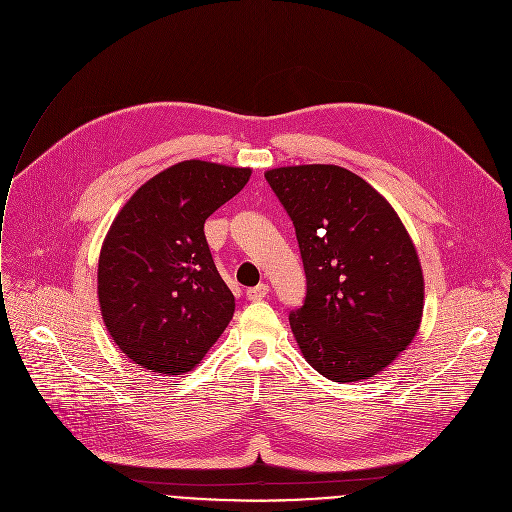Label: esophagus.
<instances>
[{
  "mask_svg": "<svg viewBox=\"0 0 512 512\" xmlns=\"http://www.w3.org/2000/svg\"><path fill=\"white\" fill-rule=\"evenodd\" d=\"M268 292H270V286H268V284H258V286H254V288H248V290H246V296H248V300H262Z\"/></svg>",
  "mask_w": 512,
  "mask_h": 512,
  "instance_id": "esophagus-1",
  "label": "esophagus"
}]
</instances>
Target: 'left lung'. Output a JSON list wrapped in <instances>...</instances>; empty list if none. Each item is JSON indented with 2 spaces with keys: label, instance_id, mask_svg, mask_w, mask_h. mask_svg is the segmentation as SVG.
Instances as JSON below:
<instances>
[{
  "label": "left lung",
  "instance_id": "obj_1",
  "mask_svg": "<svg viewBox=\"0 0 512 512\" xmlns=\"http://www.w3.org/2000/svg\"><path fill=\"white\" fill-rule=\"evenodd\" d=\"M288 212L306 298L288 315L302 357L339 383L371 379L412 345L424 315V272L391 203L339 165L264 173Z\"/></svg>",
  "mask_w": 512,
  "mask_h": 512
}]
</instances>
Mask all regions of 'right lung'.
<instances>
[{"label":"right lung","instance_id":"right-lung-1","mask_svg":"<svg viewBox=\"0 0 512 512\" xmlns=\"http://www.w3.org/2000/svg\"><path fill=\"white\" fill-rule=\"evenodd\" d=\"M250 175V167L187 159L145 181L113 220L98 256L100 315L143 369H195L232 321L236 300L203 224Z\"/></svg>","mask_w":512,"mask_h":512}]
</instances>
